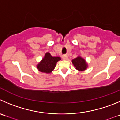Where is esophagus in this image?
Here are the masks:
<instances>
[{
    "label": "esophagus",
    "instance_id": "esophagus-1",
    "mask_svg": "<svg viewBox=\"0 0 120 120\" xmlns=\"http://www.w3.org/2000/svg\"><path fill=\"white\" fill-rule=\"evenodd\" d=\"M62 58L63 60H68V56H67V55H63V56H62Z\"/></svg>",
    "mask_w": 120,
    "mask_h": 120
}]
</instances>
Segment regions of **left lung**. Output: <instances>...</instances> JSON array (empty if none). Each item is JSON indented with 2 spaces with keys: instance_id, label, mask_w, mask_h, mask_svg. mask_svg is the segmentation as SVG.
<instances>
[{
  "instance_id": "left-lung-1",
  "label": "left lung",
  "mask_w": 120,
  "mask_h": 120,
  "mask_svg": "<svg viewBox=\"0 0 120 120\" xmlns=\"http://www.w3.org/2000/svg\"><path fill=\"white\" fill-rule=\"evenodd\" d=\"M72 63L76 69L78 70L83 71L85 70L87 68V64L86 63L85 60L80 57H78L72 60Z\"/></svg>"
}]
</instances>
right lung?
<instances>
[{
  "label": "right lung",
  "mask_w": 120,
  "mask_h": 120,
  "mask_svg": "<svg viewBox=\"0 0 120 120\" xmlns=\"http://www.w3.org/2000/svg\"><path fill=\"white\" fill-rule=\"evenodd\" d=\"M61 60L59 57H52L49 52L45 54L42 61L38 64L37 68L40 71L49 73L54 69L56 63Z\"/></svg>",
  "instance_id": "1"
}]
</instances>
